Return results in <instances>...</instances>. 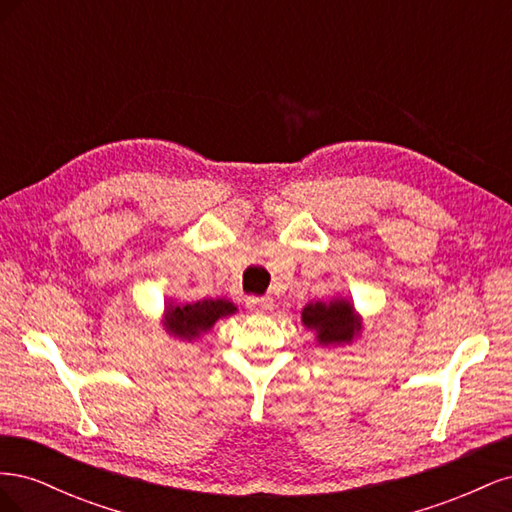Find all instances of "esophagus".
<instances>
[{
    "label": "esophagus",
    "instance_id": "esophagus-1",
    "mask_svg": "<svg viewBox=\"0 0 512 512\" xmlns=\"http://www.w3.org/2000/svg\"><path fill=\"white\" fill-rule=\"evenodd\" d=\"M245 305L254 314H265L273 307V299L271 297H250L245 301Z\"/></svg>",
    "mask_w": 512,
    "mask_h": 512
}]
</instances>
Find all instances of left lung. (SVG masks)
<instances>
[{"mask_svg":"<svg viewBox=\"0 0 512 512\" xmlns=\"http://www.w3.org/2000/svg\"><path fill=\"white\" fill-rule=\"evenodd\" d=\"M303 327L316 333V342L322 348L348 346L363 333V318L354 305L335 297L331 301H312L301 312Z\"/></svg>","mask_w":512,"mask_h":512,"instance_id":"obj_1","label":"left lung"}]
</instances>
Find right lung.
Returning a JSON list of instances; mask_svg holds the SVG:
<instances>
[{"instance_id":"add662e5","label":"right lung","mask_w":512,"mask_h":512,"mask_svg":"<svg viewBox=\"0 0 512 512\" xmlns=\"http://www.w3.org/2000/svg\"><path fill=\"white\" fill-rule=\"evenodd\" d=\"M237 314V305L226 299H203L196 303L168 301L164 305L162 327L181 342H194L213 329L220 318Z\"/></svg>"}]
</instances>
